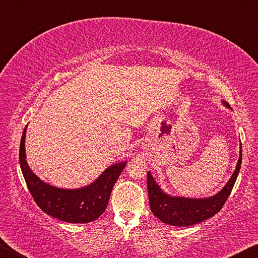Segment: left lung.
<instances>
[{"label": "left lung", "mask_w": 258, "mask_h": 258, "mask_svg": "<svg viewBox=\"0 0 258 258\" xmlns=\"http://www.w3.org/2000/svg\"><path fill=\"white\" fill-rule=\"evenodd\" d=\"M223 102L226 108L231 109L229 103ZM242 147L240 143L239 159L235 169L228 183L218 191L216 195L207 198H185L171 196L161 189L158 183L152 177L151 173L148 172L147 184L148 195L151 212L159 218L163 223L174 226H189L200 223L205 220L213 217L224 206L226 199L232 191V187L237 180L241 167Z\"/></svg>", "instance_id": "8db88e82"}]
</instances>
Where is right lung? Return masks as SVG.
Wrapping results in <instances>:
<instances>
[{
  "label": "right lung",
  "instance_id": "right-lung-1",
  "mask_svg": "<svg viewBox=\"0 0 258 258\" xmlns=\"http://www.w3.org/2000/svg\"><path fill=\"white\" fill-rule=\"evenodd\" d=\"M26 126L20 141L19 163L26 184L35 203L43 212L67 223H89L106 211L109 197L126 161L116 163L104 169L91 184L78 189H62L42 181L30 169L26 160Z\"/></svg>",
  "mask_w": 258,
  "mask_h": 258
}]
</instances>
